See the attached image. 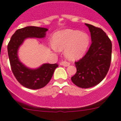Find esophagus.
Here are the masks:
<instances>
[{
	"label": "esophagus",
	"instance_id": "esophagus-1",
	"mask_svg": "<svg viewBox=\"0 0 121 121\" xmlns=\"http://www.w3.org/2000/svg\"><path fill=\"white\" fill-rule=\"evenodd\" d=\"M61 64L63 66H64V67H68V66H69V65H70V64H69V63H68V62L67 61H62L61 63Z\"/></svg>",
	"mask_w": 121,
	"mask_h": 121
}]
</instances>
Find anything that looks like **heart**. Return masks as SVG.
Instances as JSON below:
<instances>
[{"label":"heart","instance_id":"b5f03b06","mask_svg":"<svg viewBox=\"0 0 121 121\" xmlns=\"http://www.w3.org/2000/svg\"><path fill=\"white\" fill-rule=\"evenodd\" d=\"M51 46L57 50H65V57L69 60H76L83 56L90 43L89 35L78 30L67 29L54 34Z\"/></svg>","mask_w":121,"mask_h":121}]
</instances>
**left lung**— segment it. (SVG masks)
<instances>
[{
  "label": "left lung",
  "mask_w": 121,
  "mask_h": 121,
  "mask_svg": "<svg viewBox=\"0 0 121 121\" xmlns=\"http://www.w3.org/2000/svg\"><path fill=\"white\" fill-rule=\"evenodd\" d=\"M85 25L91 32L92 43L86 54L75 62L77 71L71 81L81 88H89L99 84L106 76L111 64L112 43L102 29Z\"/></svg>",
  "instance_id": "left-lung-1"
}]
</instances>
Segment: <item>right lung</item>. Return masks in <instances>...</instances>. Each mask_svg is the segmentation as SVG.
<instances>
[{"label": "right lung", "instance_id": "right-lung-1", "mask_svg": "<svg viewBox=\"0 0 121 121\" xmlns=\"http://www.w3.org/2000/svg\"><path fill=\"white\" fill-rule=\"evenodd\" d=\"M48 30L45 28L30 26L18 29L11 36L7 46L10 66L18 82L26 88L39 89L50 81L57 64H44L36 69H30L21 63L18 57V48L25 39L42 38Z\"/></svg>", "mask_w": 121, "mask_h": 121}]
</instances>
